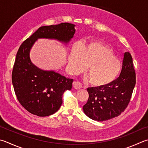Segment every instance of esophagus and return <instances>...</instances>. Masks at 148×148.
<instances>
[{
    "mask_svg": "<svg viewBox=\"0 0 148 148\" xmlns=\"http://www.w3.org/2000/svg\"><path fill=\"white\" fill-rule=\"evenodd\" d=\"M73 87L75 89H80L82 88V85L79 82H74L73 83Z\"/></svg>",
    "mask_w": 148,
    "mask_h": 148,
    "instance_id": "obj_1",
    "label": "esophagus"
}]
</instances>
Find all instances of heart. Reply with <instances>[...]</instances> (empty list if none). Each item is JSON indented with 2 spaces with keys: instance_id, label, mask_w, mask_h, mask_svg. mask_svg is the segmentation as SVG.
<instances>
[{
  "instance_id": "1",
  "label": "heart",
  "mask_w": 148,
  "mask_h": 148,
  "mask_svg": "<svg viewBox=\"0 0 148 148\" xmlns=\"http://www.w3.org/2000/svg\"><path fill=\"white\" fill-rule=\"evenodd\" d=\"M87 65L89 82L97 87L114 81L122 69V63L114 57L111 48L96 42L83 45L81 49L74 47L72 50L69 66L72 73H81Z\"/></svg>"
}]
</instances>
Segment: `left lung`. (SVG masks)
<instances>
[{
  "instance_id": "1",
  "label": "left lung",
  "mask_w": 148,
  "mask_h": 148,
  "mask_svg": "<svg viewBox=\"0 0 148 148\" xmlns=\"http://www.w3.org/2000/svg\"><path fill=\"white\" fill-rule=\"evenodd\" d=\"M135 83L132 57L125 52L122 71L117 79L107 85L87 88L88 99L83 107V112L98 122L119 116L130 103Z\"/></svg>"
}]
</instances>
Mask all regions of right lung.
<instances>
[{"mask_svg": "<svg viewBox=\"0 0 148 148\" xmlns=\"http://www.w3.org/2000/svg\"><path fill=\"white\" fill-rule=\"evenodd\" d=\"M75 25L63 23L45 26L26 39L18 48L12 71V83L21 106L30 113L47 116L57 112L63 95L71 90L73 79L53 71H43L32 63L29 52L37 39H57L67 44L73 37Z\"/></svg>", "mask_w": 148, "mask_h": 148, "instance_id": "add662e5", "label": "right lung"}]
</instances>
